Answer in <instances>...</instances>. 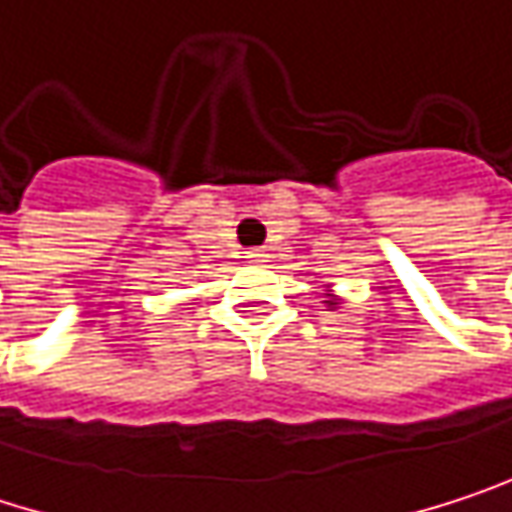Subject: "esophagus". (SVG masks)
<instances>
[{"instance_id": "obj_1", "label": "esophagus", "mask_w": 512, "mask_h": 512, "mask_svg": "<svg viewBox=\"0 0 512 512\" xmlns=\"http://www.w3.org/2000/svg\"><path fill=\"white\" fill-rule=\"evenodd\" d=\"M246 257H249L252 263H263V260H266V252H263V249H252V252H246Z\"/></svg>"}]
</instances>
